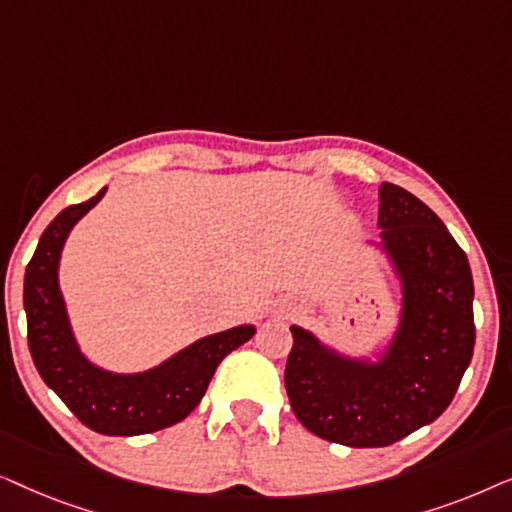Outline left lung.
Wrapping results in <instances>:
<instances>
[{"mask_svg": "<svg viewBox=\"0 0 512 512\" xmlns=\"http://www.w3.org/2000/svg\"><path fill=\"white\" fill-rule=\"evenodd\" d=\"M377 226L405 284L403 324L389 356L380 366H359L293 326L284 370L298 422L349 447L391 445L443 415L475 345L471 265L445 223L384 181Z\"/></svg>", "mask_w": 512, "mask_h": 512, "instance_id": "left-lung-1", "label": "left lung"}]
</instances>
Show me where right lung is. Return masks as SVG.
I'll return each mask as SVG.
<instances>
[{
	"instance_id": "right-lung-1",
	"label": "right lung",
	"mask_w": 512,
	"mask_h": 512,
	"mask_svg": "<svg viewBox=\"0 0 512 512\" xmlns=\"http://www.w3.org/2000/svg\"><path fill=\"white\" fill-rule=\"evenodd\" d=\"M104 191L107 188L95 198L62 209L41 235L25 270L27 345L41 380L62 398L81 424L104 436H139L191 415L205 396L216 366L233 349L251 340L254 328L240 326L209 335L142 375H111L90 366L69 331L58 289V261L67 233L100 202Z\"/></svg>"
}]
</instances>
